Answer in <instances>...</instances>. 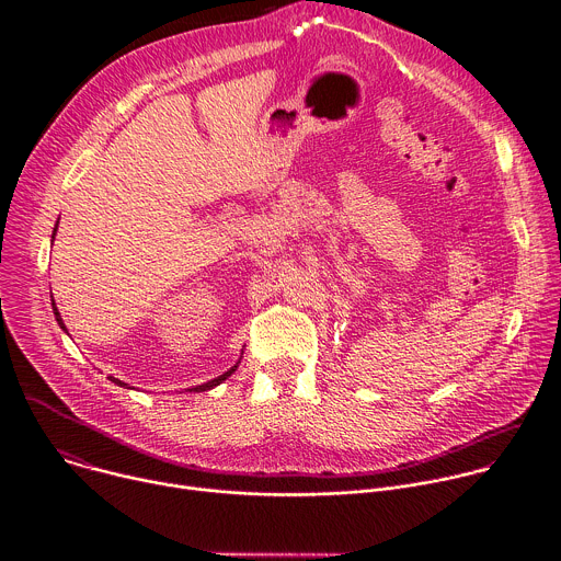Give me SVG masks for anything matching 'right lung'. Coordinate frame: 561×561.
<instances>
[{"mask_svg": "<svg viewBox=\"0 0 561 561\" xmlns=\"http://www.w3.org/2000/svg\"><path fill=\"white\" fill-rule=\"evenodd\" d=\"M53 237H55V230H53ZM53 312H55V319H57V324H59V329L61 331H66V327H64V319H61V314H59V310H57V306H55V301H53ZM239 364V362H237ZM237 364L230 368V370H226L224 375H219V377H215V379H210V381H206V383H202V386H195V388H188V390H195V392H202V390H210V388H215V386H219L224 379H228L234 370H237ZM111 381H115V383H119V386H126V388H130L128 383H124V381H119V379H115V377H111Z\"/></svg>", "mask_w": 561, "mask_h": 561, "instance_id": "right-lung-1", "label": "right lung"}]
</instances>
